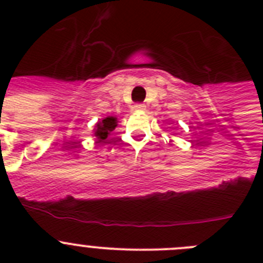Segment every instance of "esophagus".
I'll use <instances>...</instances> for the list:
<instances>
[{
	"label": "esophagus",
	"instance_id": "34e87169",
	"mask_svg": "<svg viewBox=\"0 0 263 263\" xmlns=\"http://www.w3.org/2000/svg\"><path fill=\"white\" fill-rule=\"evenodd\" d=\"M133 108L136 109V110H145V109H146V106H145V104L137 103V104H134V106H133Z\"/></svg>",
	"mask_w": 263,
	"mask_h": 263
}]
</instances>
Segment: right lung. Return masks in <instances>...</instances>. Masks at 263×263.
Here are the masks:
<instances>
[{
	"instance_id": "right-lung-1",
	"label": "right lung",
	"mask_w": 263,
	"mask_h": 263,
	"mask_svg": "<svg viewBox=\"0 0 263 263\" xmlns=\"http://www.w3.org/2000/svg\"><path fill=\"white\" fill-rule=\"evenodd\" d=\"M116 126H117V118L106 117L97 124V129L95 134H96V137L99 138V141H103V139H105L106 137H108V134L110 133L111 130L115 129Z\"/></svg>"
}]
</instances>
